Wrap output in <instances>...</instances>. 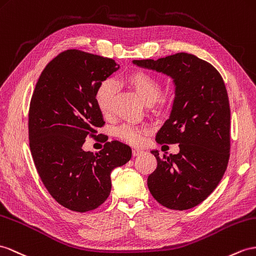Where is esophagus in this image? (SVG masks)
Listing matches in <instances>:
<instances>
[{"mask_svg": "<svg viewBox=\"0 0 256 256\" xmlns=\"http://www.w3.org/2000/svg\"><path fill=\"white\" fill-rule=\"evenodd\" d=\"M142 153H143V151H142V150H140V148H134L132 150V155H134V156H138V155H140Z\"/></svg>", "mask_w": 256, "mask_h": 256, "instance_id": "esophagus-1", "label": "esophagus"}]
</instances>
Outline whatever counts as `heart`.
<instances>
[{
  "mask_svg": "<svg viewBox=\"0 0 256 256\" xmlns=\"http://www.w3.org/2000/svg\"><path fill=\"white\" fill-rule=\"evenodd\" d=\"M127 84L139 96L142 102L146 105H152L158 101L162 96L163 86L160 81L144 72H136L130 74L126 78ZM114 96V84L110 80H105L98 84L94 92V102L98 110L103 116H108L112 112V100ZM146 130L122 124L117 129L118 138L132 146H140L144 140Z\"/></svg>",
  "mask_w": 256,
  "mask_h": 256,
  "instance_id": "1",
  "label": "heart"
}]
</instances>
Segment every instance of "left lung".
<instances>
[{"label": "left lung", "instance_id": "8db88e82", "mask_svg": "<svg viewBox=\"0 0 256 256\" xmlns=\"http://www.w3.org/2000/svg\"><path fill=\"white\" fill-rule=\"evenodd\" d=\"M134 64L168 74L176 86L170 116L155 140L179 143L180 151L163 158L151 151L158 167L148 177V190L167 208H194L215 190L227 170L230 108L225 84L214 66L188 53Z\"/></svg>", "mask_w": 256, "mask_h": 256}]
</instances>
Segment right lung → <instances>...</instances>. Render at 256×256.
Segmentation results:
<instances>
[{"instance_id": "add662e5", "label": "right lung", "mask_w": 256, "mask_h": 256, "mask_svg": "<svg viewBox=\"0 0 256 256\" xmlns=\"http://www.w3.org/2000/svg\"><path fill=\"white\" fill-rule=\"evenodd\" d=\"M118 68L112 58L67 50L46 66L31 98L29 146L36 172L54 200L74 212L106 201L112 170L132 158V148L120 141L96 153L82 150L86 136L104 126L94 92Z\"/></svg>"}]
</instances>
